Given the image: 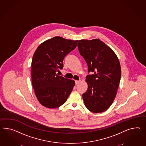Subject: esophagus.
Instances as JSON below:
<instances>
[{
    "mask_svg": "<svg viewBox=\"0 0 146 146\" xmlns=\"http://www.w3.org/2000/svg\"><path fill=\"white\" fill-rule=\"evenodd\" d=\"M80 82H81L80 80H76L75 81V84H76V85H78Z\"/></svg>",
    "mask_w": 146,
    "mask_h": 146,
    "instance_id": "esophagus-1",
    "label": "esophagus"
}]
</instances>
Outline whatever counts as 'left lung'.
Segmentation results:
<instances>
[{
	"instance_id": "obj_1",
	"label": "left lung",
	"mask_w": 146,
	"mask_h": 146,
	"mask_svg": "<svg viewBox=\"0 0 146 146\" xmlns=\"http://www.w3.org/2000/svg\"><path fill=\"white\" fill-rule=\"evenodd\" d=\"M79 52L88 66V90L82 94L85 105L90 112L106 111L116 97L121 70L120 62L112 49L99 39L81 40Z\"/></svg>"
}]
</instances>
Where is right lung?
Segmentation results:
<instances>
[{
	"mask_svg": "<svg viewBox=\"0 0 146 146\" xmlns=\"http://www.w3.org/2000/svg\"><path fill=\"white\" fill-rule=\"evenodd\" d=\"M78 41L55 36L43 42L34 53L32 82L38 101L49 108L64 104L75 82L56 74L64 67V58L77 46Z\"/></svg>",
	"mask_w": 146,
	"mask_h": 146,
	"instance_id": "obj_1",
	"label": "right lung"
}]
</instances>
